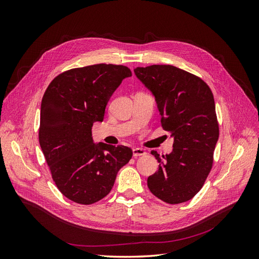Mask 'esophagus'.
<instances>
[{"label": "esophagus", "mask_w": 259, "mask_h": 259, "mask_svg": "<svg viewBox=\"0 0 259 259\" xmlns=\"http://www.w3.org/2000/svg\"><path fill=\"white\" fill-rule=\"evenodd\" d=\"M146 153H147L146 150H144V149H142V148H135V149H133V155H134V158H138V156L145 155Z\"/></svg>", "instance_id": "1"}]
</instances>
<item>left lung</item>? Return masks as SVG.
I'll return each instance as SVG.
<instances>
[{"label": "left lung", "mask_w": 259, "mask_h": 259, "mask_svg": "<svg viewBox=\"0 0 259 259\" xmlns=\"http://www.w3.org/2000/svg\"><path fill=\"white\" fill-rule=\"evenodd\" d=\"M135 74L155 97L162 128L174 137L169 154L151 151L160 166L148 177L149 190L168 204L189 201L213 167L219 136L213 93L198 75L170 65L137 67Z\"/></svg>", "instance_id": "8db88e82"}]
</instances>
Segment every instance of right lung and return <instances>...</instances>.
Wrapping results in <instances>:
<instances>
[{
	"label": "right lung",
	"mask_w": 259,
	"mask_h": 259,
	"mask_svg": "<svg viewBox=\"0 0 259 259\" xmlns=\"http://www.w3.org/2000/svg\"><path fill=\"white\" fill-rule=\"evenodd\" d=\"M132 71L126 66L98 64L58 74L41 104L38 142L52 178L66 198L83 205L104 199L132 149L93 143L94 122H103L113 92Z\"/></svg>",
	"instance_id": "obj_1"
}]
</instances>
